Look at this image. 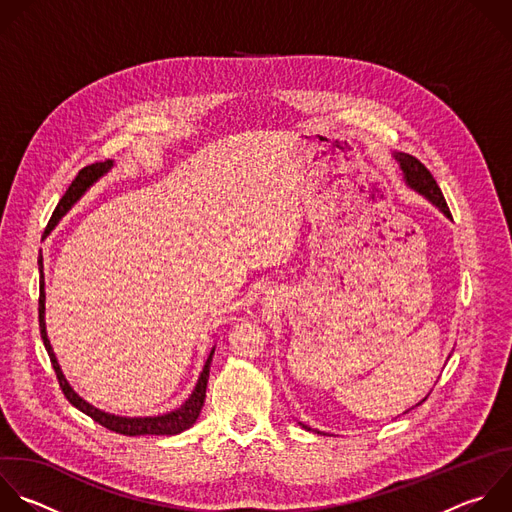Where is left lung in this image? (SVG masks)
Masks as SVG:
<instances>
[{"mask_svg": "<svg viewBox=\"0 0 512 512\" xmlns=\"http://www.w3.org/2000/svg\"><path fill=\"white\" fill-rule=\"evenodd\" d=\"M396 158H398V162L404 170V177H406L408 185L412 189H416L418 193H422L424 197H428L444 215L450 217V209L446 205V199H444V195H442V191H440V187H438L436 179L432 177L430 170L412 154L402 152ZM303 428H307V426H303Z\"/></svg>", "mask_w": 512, "mask_h": 512, "instance_id": "obj_1", "label": "left lung"}]
</instances>
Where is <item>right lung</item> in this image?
I'll return each instance as SVG.
<instances>
[{"instance_id": "add662e5", "label": "right lung", "mask_w": 512, "mask_h": 512, "mask_svg": "<svg viewBox=\"0 0 512 512\" xmlns=\"http://www.w3.org/2000/svg\"><path fill=\"white\" fill-rule=\"evenodd\" d=\"M112 166V160H104V162H94V164H88L84 168L78 170L76 179L72 181V185L68 187V191L64 193V197L60 199V203L56 205L50 221H48V227H46V233H50L54 229V225L68 213V209L86 193V189L98 179L102 177L106 170ZM42 255L38 259L40 263V299H38V313H40V333H42V339H44V346L48 350V356H50V362L54 366V372H56V378H58V384L64 392V396L68 398V402L72 406H76L80 412H84L86 416H90L94 422H98L100 426L116 432V434H124V436H140V434H156V436H173V434H181L183 430L191 428L199 414H201V408L205 404V396H207V382H209V368H211V362H213V354H215V348L211 350L209 354V360L205 364V370L199 378V384L195 388V392L191 394V398L175 412L170 414H164V416H154V418H120V416H112V414H106V412H100L98 408L90 406L88 402H84L72 388L70 384L66 382L64 374L60 372V366L56 362V356L52 352V346H50V339H48V333H46V323H44V299H46V293H44V275H42Z\"/></svg>"}]
</instances>
